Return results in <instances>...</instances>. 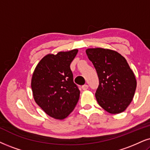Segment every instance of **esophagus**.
Masks as SVG:
<instances>
[{"instance_id": "esophagus-1", "label": "esophagus", "mask_w": 150, "mask_h": 150, "mask_svg": "<svg viewBox=\"0 0 150 150\" xmlns=\"http://www.w3.org/2000/svg\"><path fill=\"white\" fill-rule=\"evenodd\" d=\"M82 89L83 90H86L88 89V85L87 84H85L83 86H82Z\"/></svg>"}]
</instances>
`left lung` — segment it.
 <instances>
[{"instance_id": "1", "label": "left lung", "mask_w": 150, "mask_h": 150, "mask_svg": "<svg viewBox=\"0 0 150 150\" xmlns=\"http://www.w3.org/2000/svg\"><path fill=\"white\" fill-rule=\"evenodd\" d=\"M86 54L99 77L95 97L99 106L112 114L123 112L132 102L137 85L126 59L116 51L101 48L87 49Z\"/></svg>"}]
</instances>
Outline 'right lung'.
Here are the masks:
<instances>
[{
    "label": "right lung",
    "mask_w": 150,
    "mask_h": 150,
    "mask_svg": "<svg viewBox=\"0 0 150 150\" xmlns=\"http://www.w3.org/2000/svg\"><path fill=\"white\" fill-rule=\"evenodd\" d=\"M78 53L74 49L44 57L37 65L31 81L33 97L51 117L62 120L76 106L80 96L74 83L70 64Z\"/></svg>",
    "instance_id": "1"
}]
</instances>
